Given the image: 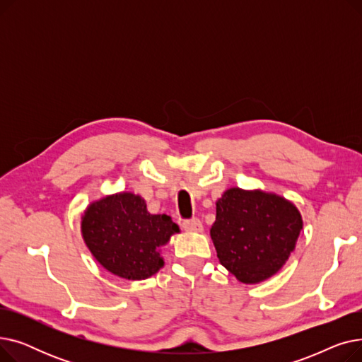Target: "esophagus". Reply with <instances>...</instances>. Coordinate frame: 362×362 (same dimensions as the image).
I'll return each mask as SVG.
<instances>
[{
  "label": "esophagus",
  "mask_w": 362,
  "mask_h": 362,
  "mask_svg": "<svg viewBox=\"0 0 362 362\" xmlns=\"http://www.w3.org/2000/svg\"><path fill=\"white\" fill-rule=\"evenodd\" d=\"M183 229L186 232H202L204 230V226L201 223L199 218H192V220H186L182 223Z\"/></svg>",
  "instance_id": "34e87169"
}]
</instances>
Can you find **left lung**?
I'll list each match as a JSON object with an SVG mask.
<instances>
[{
    "instance_id": "obj_1",
    "label": "left lung",
    "mask_w": 362,
    "mask_h": 362,
    "mask_svg": "<svg viewBox=\"0 0 362 362\" xmlns=\"http://www.w3.org/2000/svg\"><path fill=\"white\" fill-rule=\"evenodd\" d=\"M302 226L300 213L286 198L230 187L216 202L210 235L223 267L239 281L255 284L289 259Z\"/></svg>"
}]
</instances>
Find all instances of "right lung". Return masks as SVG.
I'll return each mask as SVG.
<instances>
[{"mask_svg": "<svg viewBox=\"0 0 362 362\" xmlns=\"http://www.w3.org/2000/svg\"><path fill=\"white\" fill-rule=\"evenodd\" d=\"M81 230L93 258L107 272L127 280L154 276L164 265L160 248L180 232L170 216L148 213L145 199L132 192L90 202Z\"/></svg>", "mask_w": 362, "mask_h": 362, "instance_id": "1", "label": "right lung"}]
</instances>
